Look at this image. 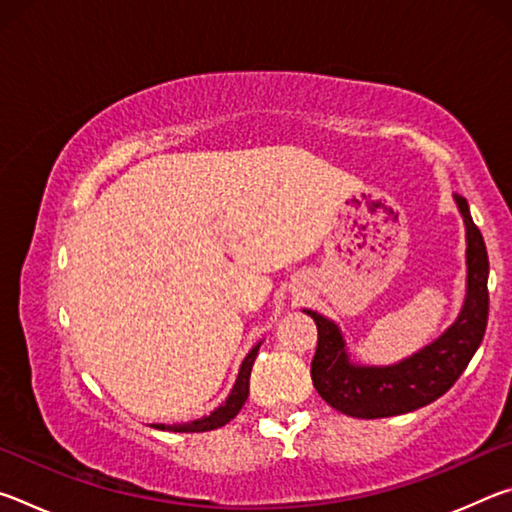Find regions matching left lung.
<instances>
[{
	"label": "left lung",
	"instance_id": "left-lung-1",
	"mask_svg": "<svg viewBox=\"0 0 512 512\" xmlns=\"http://www.w3.org/2000/svg\"><path fill=\"white\" fill-rule=\"evenodd\" d=\"M465 223L467 289L461 314L436 341L391 366H366L350 359L341 327L318 311L302 309L318 327L311 381L318 395L352 418L402 415L438 400L463 375L488 325V250L463 196L454 194Z\"/></svg>",
	"mask_w": 512,
	"mask_h": 512
}]
</instances>
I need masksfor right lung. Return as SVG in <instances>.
<instances>
[{
  "instance_id": "add662e5",
  "label": "right lung",
  "mask_w": 512,
  "mask_h": 512,
  "mask_svg": "<svg viewBox=\"0 0 512 512\" xmlns=\"http://www.w3.org/2000/svg\"><path fill=\"white\" fill-rule=\"evenodd\" d=\"M259 345H262V341H259L255 348L246 354V359L241 361V368H239V375L235 379V386H232L230 395L225 397V402L219 406V409H214L210 415H203V418L192 420V422L153 424V427L162 429V431H176V433H201V431H212V429L223 427V424H228L241 411V406H244L246 400H248L250 370H253V363L257 359Z\"/></svg>"
}]
</instances>
